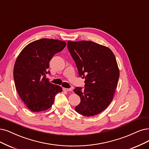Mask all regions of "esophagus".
<instances>
[{"instance_id": "obj_1", "label": "esophagus", "mask_w": 149, "mask_h": 149, "mask_svg": "<svg viewBox=\"0 0 149 149\" xmlns=\"http://www.w3.org/2000/svg\"><path fill=\"white\" fill-rule=\"evenodd\" d=\"M63 91H72V89L66 88H63Z\"/></svg>"}]
</instances>
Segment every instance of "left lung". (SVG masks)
<instances>
[{
	"label": "left lung",
	"instance_id": "obj_1",
	"mask_svg": "<svg viewBox=\"0 0 149 149\" xmlns=\"http://www.w3.org/2000/svg\"><path fill=\"white\" fill-rule=\"evenodd\" d=\"M68 48L79 76L85 79V88L74 90L81 100L75 111L84 116H94L113 100L120 75L115 55L109 48L91 41H68Z\"/></svg>",
	"mask_w": 149,
	"mask_h": 149
}]
</instances>
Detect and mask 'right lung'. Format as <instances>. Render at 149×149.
<instances>
[{"label": "right lung", "mask_w": 149, "mask_h": 149, "mask_svg": "<svg viewBox=\"0 0 149 149\" xmlns=\"http://www.w3.org/2000/svg\"><path fill=\"white\" fill-rule=\"evenodd\" d=\"M65 42L42 38L26 46L16 60L13 78L21 99L32 112H41L51 107L54 97L62 88L49 81L45 77L49 63L54 55L61 52Z\"/></svg>", "instance_id": "add662e5"}]
</instances>
